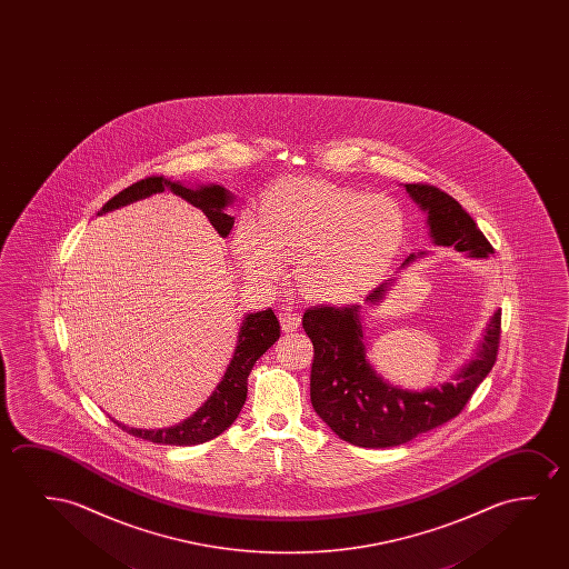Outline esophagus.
<instances>
[{"mask_svg":"<svg viewBox=\"0 0 569 569\" xmlns=\"http://www.w3.org/2000/svg\"><path fill=\"white\" fill-rule=\"evenodd\" d=\"M280 322L281 328L286 330V332H293L301 325V315L296 311H291L289 307H281L280 309Z\"/></svg>","mask_w":569,"mask_h":569,"instance_id":"obj_1","label":"esophagus"}]
</instances>
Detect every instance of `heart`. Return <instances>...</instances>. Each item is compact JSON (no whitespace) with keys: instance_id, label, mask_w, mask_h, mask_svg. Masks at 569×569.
<instances>
[{"instance_id":"obj_1","label":"heart","mask_w":569,"mask_h":569,"mask_svg":"<svg viewBox=\"0 0 569 569\" xmlns=\"http://www.w3.org/2000/svg\"><path fill=\"white\" fill-rule=\"evenodd\" d=\"M402 208L387 196L315 179L283 180L266 194L258 223L239 221L234 252L258 280L296 260L307 293L330 303L366 296L387 276L406 239Z\"/></svg>"}]
</instances>
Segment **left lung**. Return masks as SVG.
Here are the masks:
<instances>
[{
  "instance_id": "1",
  "label": "left lung",
  "mask_w": 569,
  "mask_h": 569,
  "mask_svg": "<svg viewBox=\"0 0 569 569\" xmlns=\"http://www.w3.org/2000/svg\"><path fill=\"white\" fill-rule=\"evenodd\" d=\"M406 192L412 196L421 210L428 211L429 233L436 244L455 247L459 252H468L476 258L493 254L490 241L452 196L423 182L406 184ZM413 258L410 254L405 264ZM385 291L387 283L369 293L367 303L381 301ZM359 312V305H317L303 315L305 332L315 348L312 408L322 421H327L328 428L348 443L371 449L397 447L429 429L443 426L465 410L478 385L498 359L501 311L491 317L480 350L455 377V381L445 382L441 389L423 392L390 387L367 361Z\"/></svg>"
}]
</instances>
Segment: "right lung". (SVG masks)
Wrapping results in <instances>:
<instances>
[{"instance_id":"obj_1","label":"right lung","mask_w":569,"mask_h":569,"mask_svg":"<svg viewBox=\"0 0 569 569\" xmlns=\"http://www.w3.org/2000/svg\"><path fill=\"white\" fill-rule=\"evenodd\" d=\"M164 188L171 190L174 194L184 198L187 202L206 213L210 219L211 226L216 227L221 237H227L233 229L234 218L227 216V203L231 202V196L227 194L226 188L202 187L198 190L182 187L179 182L164 179L163 174H153L146 179L133 182L132 187L124 188L122 192L112 196L109 202L102 206L104 211L117 210L120 206L136 202L141 198L163 192ZM280 338V320L276 319L272 309L266 311L250 312L242 320L241 332H239V342L234 350L233 359L227 367L223 379L213 390L203 406H200L188 420L179 426H171L164 429H133L126 428L122 423H117L122 431L140 439H148L151 443L163 445H198L210 441L219 433H223L241 412L242 405L247 400V385H249V375L257 359L264 353L276 340Z\"/></svg>"}]
</instances>
